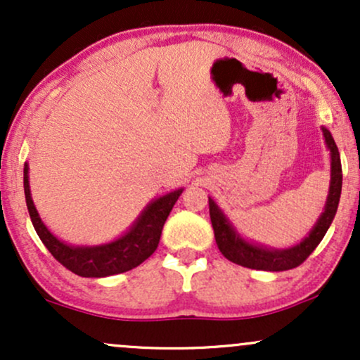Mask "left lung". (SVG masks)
Returning a JSON list of instances; mask_svg holds the SVG:
<instances>
[{
	"instance_id": "obj_1",
	"label": "left lung",
	"mask_w": 360,
	"mask_h": 360,
	"mask_svg": "<svg viewBox=\"0 0 360 360\" xmlns=\"http://www.w3.org/2000/svg\"><path fill=\"white\" fill-rule=\"evenodd\" d=\"M323 135L326 146H328L330 152H332V183H330V193L328 200H326L325 212L320 217V220H318L315 229L311 230V233H309L300 245L288 250H267L262 249V247L252 245V243L242 240V238L233 232L230 223L226 221V218L223 217V213L218 210V206L214 205V201L210 198V218H212L214 240H217L218 249H220V252L226 259L232 260L233 264H238V266L249 267V269L279 272L295 269V267L301 266V264L311 255V252L316 249L318 243H320L321 238L325 237L328 226L332 225L342 193L340 154H338L335 140H333L332 134H330L326 128H323Z\"/></svg>"
}]
</instances>
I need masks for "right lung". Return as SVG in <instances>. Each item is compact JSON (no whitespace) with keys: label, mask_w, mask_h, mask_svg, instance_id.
<instances>
[{"label":"right lung","mask_w":360,"mask_h":360,"mask_svg":"<svg viewBox=\"0 0 360 360\" xmlns=\"http://www.w3.org/2000/svg\"><path fill=\"white\" fill-rule=\"evenodd\" d=\"M23 188L28 213L40 240L53 255V259L59 260L65 269L81 278H105V276L120 274L134 269L150 257L159 245L164 223L172 206L176 205L177 198L183 193V189H177L148 205L130 232L118 240L100 247H71L57 240L40 220L30 196L27 166L23 169Z\"/></svg>","instance_id":"obj_1"}]
</instances>
